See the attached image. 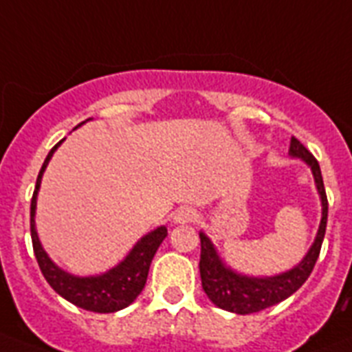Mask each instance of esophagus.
Listing matches in <instances>:
<instances>
[{
  "label": "esophagus",
  "mask_w": 352,
  "mask_h": 352,
  "mask_svg": "<svg viewBox=\"0 0 352 352\" xmlns=\"http://www.w3.org/2000/svg\"><path fill=\"white\" fill-rule=\"evenodd\" d=\"M195 217H197L195 210L190 208V206H181V208L175 210V214H173V223H175V225H188V223L195 221Z\"/></svg>",
  "instance_id": "1"
}]
</instances>
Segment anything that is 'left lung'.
Instances as JSON below:
<instances>
[{
	"instance_id": "8db88e82",
	"label": "left lung",
	"mask_w": 352,
	"mask_h": 352,
	"mask_svg": "<svg viewBox=\"0 0 352 352\" xmlns=\"http://www.w3.org/2000/svg\"><path fill=\"white\" fill-rule=\"evenodd\" d=\"M289 155L292 159L303 160L311 168L312 177H314V184H316L320 203H322V219H320L316 237L303 259L289 270L276 274V276H248L226 265L212 239L204 232H199V237H201L199 270H201L203 289L210 301L223 311L234 312V314H252V312H259L276 305L294 294L296 290L305 283L316 265L323 237H325V228H327L329 210L322 170H320L318 160L307 151L305 146L298 138H290Z\"/></svg>"
}]
</instances>
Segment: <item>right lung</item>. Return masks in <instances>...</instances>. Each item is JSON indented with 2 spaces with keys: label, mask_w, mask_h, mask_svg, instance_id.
I'll list each match as a JSON object with an SVG mask.
<instances>
[{
  "label": "right lung",
  "mask_w": 352,
  "mask_h": 352,
  "mask_svg": "<svg viewBox=\"0 0 352 352\" xmlns=\"http://www.w3.org/2000/svg\"><path fill=\"white\" fill-rule=\"evenodd\" d=\"M91 120V118H87ZM85 120V122H87ZM82 122V124H85ZM78 124L76 127H80ZM74 127V129H76ZM63 140L54 146L49 151L45 162L41 166L38 179H36V188L32 201H30V237H32V248L34 256L38 259L40 270L47 283L51 285L56 294H60L63 300L71 301L73 305L91 312H117L131 305L137 300V296L142 292L146 279H148L149 265L153 261V256L160 243L166 239L168 228L166 226H157L155 230L148 232L133 245V248L127 252V256L122 259L118 265L95 276H74V274L63 270L52 261L45 248L41 246V241L36 232V203H38V192H40L41 179L45 171L49 160L58 149V146Z\"/></svg>",
  "instance_id": "add662e5"
}]
</instances>
